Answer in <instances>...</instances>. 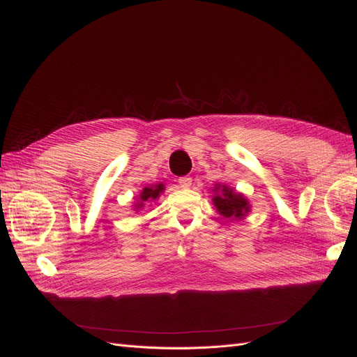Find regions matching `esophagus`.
<instances>
[{
  "instance_id": "obj_1",
  "label": "esophagus",
  "mask_w": 357,
  "mask_h": 357,
  "mask_svg": "<svg viewBox=\"0 0 357 357\" xmlns=\"http://www.w3.org/2000/svg\"><path fill=\"white\" fill-rule=\"evenodd\" d=\"M178 185H180V188H189L190 185H192V178L189 177V176H185V177H180L178 178Z\"/></svg>"
}]
</instances>
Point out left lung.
Wrapping results in <instances>:
<instances>
[{
    "mask_svg": "<svg viewBox=\"0 0 357 357\" xmlns=\"http://www.w3.org/2000/svg\"><path fill=\"white\" fill-rule=\"evenodd\" d=\"M215 192L221 190L213 198V202L215 208L223 215V218H243L245 213L250 211V205H248L247 199L241 195V193H236L234 189L228 186H218L214 188Z\"/></svg>",
    "mask_w": 357,
    "mask_h": 357,
    "instance_id": "8db88e82",
    "label": "left lung"
}]
</instances>
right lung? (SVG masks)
<instances>
[{
  "mask_svg": "<svg viewBox=\"0 0 357 357\" xmlns=\"http://www.w3.org/2000/svg\"><path fill=\"white\" fill-rule=\"evenodd\" d=\"M162 190H164V185H155L153 188H144L143 192H142V195H139V198H142V201L156 199ZM142 207H143V202L135 204V208H142Z\"/></svg>",
  "mask_w": 357,
  "mask_h": 357,
  "instance_id": "1",
  "label": "right lung"
}]
</instances>
